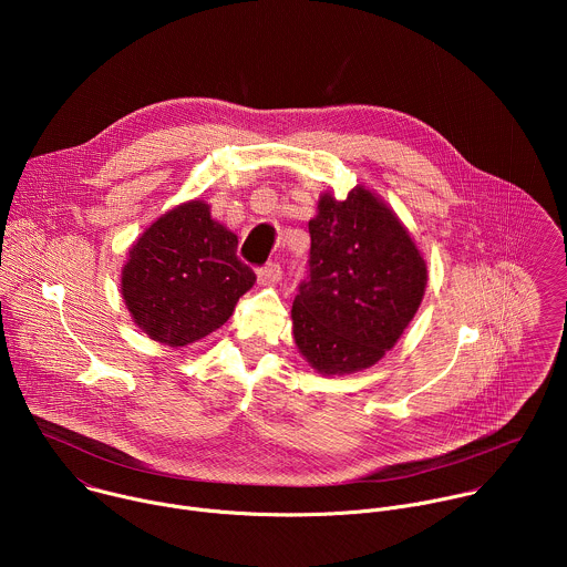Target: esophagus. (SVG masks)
<instances>
[{"label":"esophagus","instance_id":"34e87169","mask_svg":"<svg viewBox=\"0 0 567 567\" xmlns=\"http://www.w3.org/2000/svg\"><path fill=\"white\" fill-rule=\"evenodd\" d=\"M282 278V271H280V265L278 262H267L265 267L258 269V280L262 285H274Z\"/></svg>","mask_w":567,"mask_h":567}]
</instances>
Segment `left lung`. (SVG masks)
Segmentation results:
<instances>
[{
    "label": "left lung",
    "instance_id": "8db88e82",
    "mask_svg": "<svg viewBox=\"0 0 567 567\" xmlns=\"http://www.w3.org/2000/svg\"><path fill=\"white\" fill-rule=\"evenodd\" d=\"M307 278L291 307L293 339L320 374L374 365L409 328L426 262L396 215L365 188L326 193L309 221Z\"/></svg>",
    "mask_w": 567,
    "mask_h": 567
}]
</instances>
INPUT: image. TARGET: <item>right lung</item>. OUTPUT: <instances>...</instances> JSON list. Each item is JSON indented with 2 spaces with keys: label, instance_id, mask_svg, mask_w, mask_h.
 Masks as SVG:
<instances>
[{
  "label": "right lung",
  "instance_id": "right-lung-1",
  "mask_svg": "<svg viewBox=\"0 0 567 567\" xmlns=\"http://www.w3.org/2000/svg\"><path fill=\"white\" fill-rule=\"evenodd\" d=\"M254 282V269L237 258V235L195 199L161 215L136 239L121 291L152 341L184 348L221 328Z\"/></svg>",
  "mask_w": 567,
  "mask_h": 567
}]
</instances>
